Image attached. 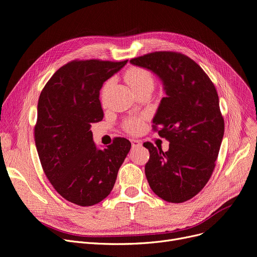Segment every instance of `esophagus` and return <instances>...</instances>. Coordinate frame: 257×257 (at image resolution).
Returning <instances> with one entry per match:
<instances>
[{"instance_id": "esophagus-1", "label": "esophagus", "mask_w": 257, "mask_h": 257, "mask_svg": "<svg viewBox=\"0 0 257 257\" xmlns=\"http://www.w3.org/2000/svg\"><path fill=\"white\" fill-rule=\"evenodd\" d=\"M131 144H132L133 148H137V147H141L142 146L141 142L138 141V140H131Z\"/></svg>"}]
</instances>
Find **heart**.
Returning <instances> with one entry per match:
<instances>
[{"instance_id": "obj_1", "label": "heart", "mask_w": 257, "mask_h": 257, "mask_svg": "<svg viewBox=\"0 0 257 257\" xmlns=\"http://www.w3.org/2000/svg\"><path fill=\"white\" fill-rule=\"evenodd\" d=\"M125 79L129 86L136 91L138 89L146 88V87H153L154 85V77L150 71H148L144 67H131L125 74ZM108 84H105L103 87V92L106 91ZM143 120L142 118H132L126 121L125 128L130 133H137L142 129Z\"/></svg>"}]
</instances>
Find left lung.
Instances as JSON below:
<instances>
[{
	"instance_id": "obj_1",
	"label": "left lung",
	"mask_w": 257,
	"mask_h": 257,
	"mask_svg": "<svg viewBox=\"0 0 257 257\" xmlns=\"http://www.w3.org/2000/svg\"><path fill=\"white\" fill-rule=\"evenodd\" d=\"M130 62L157 75L167 94L153 118V129L170 142L169 150L144 144L150 152L147 180L159 198L185 202L208 182L219 155L224 118L217 89L200 65L181 53L153 52Z\"/></svg>"
}]
</instances>
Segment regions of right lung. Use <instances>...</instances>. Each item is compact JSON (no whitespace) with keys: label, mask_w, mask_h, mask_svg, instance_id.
Masks as SVG:
<instances>
[{"label":"right lung","mask_w":257,"mask_h":257,"mask_svg":"<svg viewBox=\"0 0 257 257\" xmlns=\"http://www.w3.org/2000/svg\"><path fill=\"white\" fill-rule=\"evenodd\" d=\"M128 60H73L55 72L40 92L34 140L47 178L65 200L80 206L99 203L112 191L131 143L116 138L100 150L91 123L104 113L100 89Z\"/></svg>","instance_id":"right-lung-1"}]
</instances>
